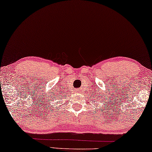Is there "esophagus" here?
<instances>
[{
    "label": "esophagus",
    "mask_w": 152,
    "mask_h": 152,
    "mask_svg": "<svg viewBox=\"0 0 152 152\" xmlns=\"http://www.w3.org/2000/svg\"><path fill=\"white\" fill-rule=\"evenodd\" d=\"M77 91V93H79V91Z\"/></svg>",
    "instance_id": "34e87169"
}]
</instances>
